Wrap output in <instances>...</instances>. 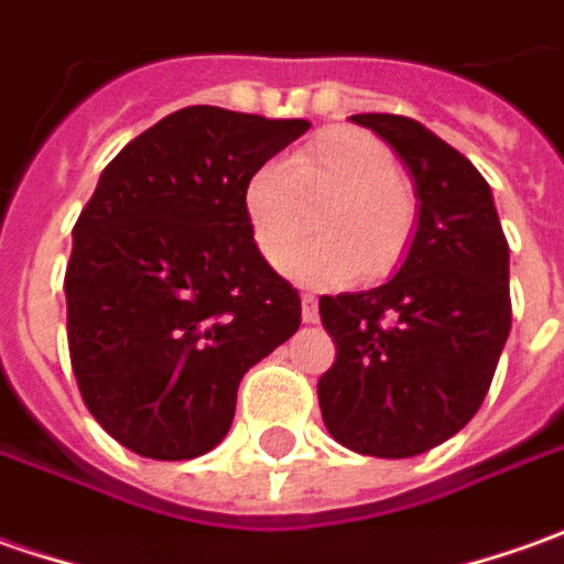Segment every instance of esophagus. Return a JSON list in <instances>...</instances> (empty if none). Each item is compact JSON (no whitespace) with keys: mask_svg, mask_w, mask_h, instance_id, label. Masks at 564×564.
<instances>
[{"mask_svg":"<svg viewBox=\"0 0 564 564\" xmlns=\"http://www.w3.org/2000/svg\"><path fill=\"white\" fill-rule=\"evenodd\" d=\"M302 321L305 324H315L318 321V300L312 293H302Z\"/></svg>","mask_w":564,"mask_h":564,"instance_id":"1","label":"esophagus"}]
</instances>
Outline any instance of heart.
<instances>
[{"mask_svg": "<svg viewBox=\"0 0 564 564\" xmlns=\"http://www.w3.org/2000/svg\"><path fill=\"white\" fill-rule=\"evenodd\" d=\"M246 215L256 246L278 262L311 223V205L325 203V234L283 257L281 268L302 283L340 286L356 274H390L415 234V196L399 177L393 149L378 137L337 127L300 155L264 162L246 184Z\"/></svg>", "mask_w": 564, "mask_h": 564, "instance_id": "obj_1", "label": "heart"}]
</instances>
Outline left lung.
Segmentation results:
<instances>
[{
  "mask_svg": "<svg viewBox=\"0 0 564 564\" xmlns=\"http://www.w3.org/2000/svg\"><path fill=\"white\" fill-rule=\"evenodd\" d=\"M402 159L417 227L399 271L321 296L337 343L318 380L324 427L346 449L412 458L458 434L490 390L512 330L509 243L490 184L458 149L402 115H352Z\"/></svg>",
  "mask_w": 564,
  "mask_h": 564,
  "instance_id": "obj_1",
  "label": "left lung"
}]
</instances>
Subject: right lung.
<instances>
[{"mask_svg":"<svg viewBox=\"0 0 564 564\" xmlns=\"http://www.w3.org/2000/svg\"><path fill=\"white\" fill-rule=\"evenodd\" d=\"M308 127L181 108L108 162L74 224L70 368L89 415L137 456L215 449L246 371L300 330V293L264 262L243 196Z\"/></svg>","mask_w":564,"mask_h":564,"instance_id":"right-lung-1","label":"right lung"}]
</instances>
